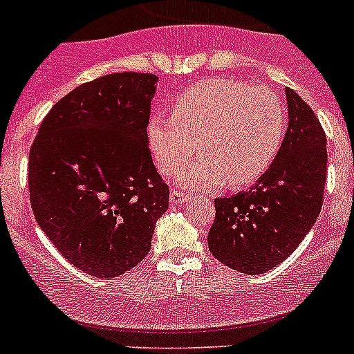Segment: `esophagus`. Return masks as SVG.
I'll return each mask as SVG.
<instances>
[{"instance_id": "esophagus-1", "label": "esophagus", "mask_w": 354, "mask_h": 354, "mask_svg": "<svg viewBox=\"0 0 354 354\" xmlns=\"http://www.w3.org/2000/svg\"><path fill=\"white\" fill-rule=\"evenodd\" d=\"M187 200H192V196L187 195V193H183V192H180V189H171V193H170L171 205L186 204Z\"/></svg>"}]
</instances>
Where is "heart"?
I'll list each match as a JSON object with an SVG mask.
<instances>
[{"mask_svg":"<svg viewBox=\"0 0 354 354\" xmlns=\"http://www.w3.org/2000/svg\"><path fill=\"white\" fill-rule=\"evenodd\" d=\"M287 131L282 97L270 86L212 77L180 92L171 117L154 115L147 140L156 167L174 175L200 156L179 177L180 186L204 189L223 184L250 186L277 159Z\"/></svg>","mask_w":354,"mask_h":354,"instance_id":"b5f03b06","label":"heart"}]
</instances>
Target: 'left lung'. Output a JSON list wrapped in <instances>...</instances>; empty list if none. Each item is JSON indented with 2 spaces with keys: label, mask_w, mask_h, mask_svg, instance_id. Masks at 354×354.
I'll return each instance as SVG.
<instances>
[{
  "label": "left lung",
  "mask_w": 354,
  "mask_h": 354,
  "mask_svg": "<svg viewBox=\"0 0 354 354\" xmlns=\"http://www.w3.org/2000/svg\"><path fill=\"white\" fill-rule=\"evenodd\" d=\"M289 127L271 168L248 192L216 198L207 246L225 266L262 274L282 264L323 207L326 134L314 109L286 88Z\"/></svg>",
  "instance_id": "obj_1"
}]
</instances>
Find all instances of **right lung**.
I'll return each mask as SVG.
<instances>
[{
	"label": "right lung",
	"mask_w": 354,
	"mask_h": 354,
	"mask_svg": "<svg viewBox=\"0 0 354 354\" xmlns=\"http://www.w3.org/2000/svg\"><path fill=\"white\" fill-rule=\"evenodd\" d=\"M156 74L117 72L81 84L39 127L28 162L37 223L84 273L113 278L143 261L170 189L147 140Z\"/></svg>",
	"instance_id": "right-lung-1"
}]
</instances>
